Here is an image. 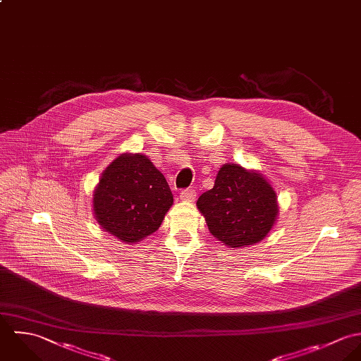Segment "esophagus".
<instances>
[{
	"label": "esophagus",
	"mask_w": 361,
	"mask_h": 361,
	"mask_svg": "<svg viewBox=\"0 0 361 361\" xmlns=\"http://www.w3.org/2000/svg\"><path fill=\"white\" fill-rule=\"evenodd\" d=\"M180 198H181L183 201L192 202V201H195V198H197V192H195L194 190H183L181 194H180Z\"/></svg>",
	"instance_id": "34e87169"
}]
</instances>
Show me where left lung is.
Wrapping results in <instances>:
<instances>
[{"label":"left lung","instance_id":"8db88e82","mask_svg":"<svg viewBox=\"0 0 361 361\" xmlns=\"http://www.w3.org/2000/svg\"><path fill=\"white\" fill-rule=\"evenodd\" d=\"M197 207L209 231L228 248L264 240L278 217V198L269 181L254 170L227 163L217 171L215 185Z\"/></svg>","mask_w":361,"mask_h":361}]
</instances>
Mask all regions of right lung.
Returning a JSON list of instances; mask_svg holds the SVG:
<instances>
[{"label":"right lung","mask_w":361,"mask_h":361,"mask_svg":"<svg viewBox=\"0 0 361 361\" xmlns=\"http://www.w3.org/2000/svg\"><path fill=\"white\" fill-rule=\"evenodd\" d=\"M173 205L164 176L141 153H123L103 171L93 192L102 228L127 244L154 233Z\"/></svg>","instance_id":"obj_1"}]
</instances>
